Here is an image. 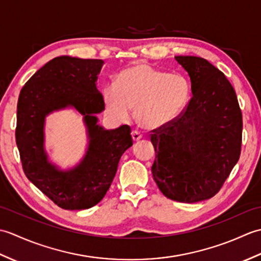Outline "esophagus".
<instances>
[{"instance_id": "34e87169", "label": "esophagus", "mask_w": 261, "mask_h": 261, "mask_svg": "<svg viewBox=\"0 0 261 261\" xmlns=\"http://www.w3.org/2000/svg\"><path fill=\"white\" fill-rule=\"evenodd\" d=\"M132 138H134L135 141H138V140H140L141 138H142V134H141L140 131L134 130V131H132Z\"/></svg>"}]
</instances>
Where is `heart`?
Returning <instances> with one entry per match:
<instances>
[{
  "label": "heart",
  "mask_w": 261,
  "mask_h": 261,
  "mask_svg": "<svg viewBox=\"0 0 261 261\" xmlns=\"http://www.w3.org/2000/svg\"><path fill=\"white\" fill-rule=\"evenodd\" d=\"M191 93V82L185 75L168 74L148 64H135L120 71L115 86L104 88L103 102L114 119L127 121L131 109H135L138 123L157 129L184 112Z\"/></svg>",
  "instance_id": "1"
}]
</instances>
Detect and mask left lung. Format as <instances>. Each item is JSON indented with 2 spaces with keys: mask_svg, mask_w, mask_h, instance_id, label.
<instances>
[{
  "mask_svg": "<svg viewBox=\"0 0 261 261\" xmlns=\"http://www.w3.org/2000/svg\"><path fill=\"white\" fill-rule=\"evenodd\" d=\"M175 58L191 77L193 96L175 121L150 131L151 171L166 197L196 203L219 193L239 160L242 113L222 71L201 57Z\"/></svg>",
  "mask_w": 261,
  "mask_h": 261,
  "instance_id": "obj_1",
  "label": "left lung"
}]
</instances>
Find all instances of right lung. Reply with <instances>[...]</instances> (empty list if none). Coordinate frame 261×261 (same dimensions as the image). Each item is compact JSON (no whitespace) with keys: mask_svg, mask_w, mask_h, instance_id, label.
<instances>
[{"mask_svg":"<svg viewBox=\"0 0 261 261\" xmlns=\"http://www.w3.org/2000/svg\"><path fill=\"white\" fill-rule=\"evenodd\" d=\"M102 65V59L56 57L36 71L19 95L15 140L22 168L33 185L65 210H86L101 202L121 156L134 145L129 125L104 130L97 124L95 114L105 108L96 88ZM66 106L85 115L90 145L79 166L62 172L47 162L43 125L47 114Z\"/></svg>","mask_w":261,"mask_h":261,"instance_id":"right-lung-1","label":"right lung"}]
</instances>
